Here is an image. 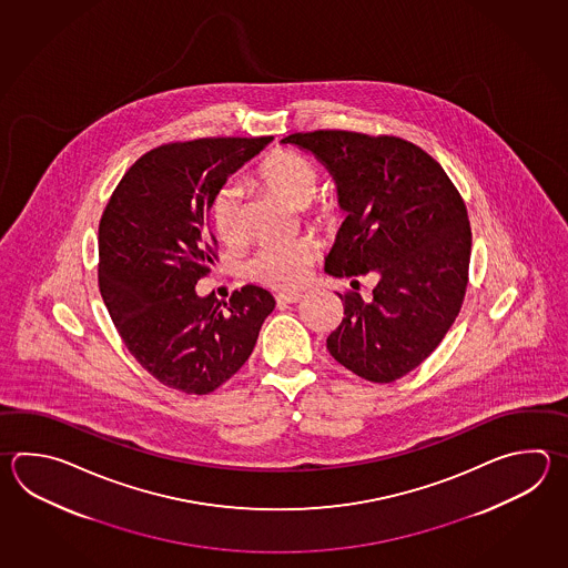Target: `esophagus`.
<instances>
[{
  "label": "esophagus",
  "instance_id": "34e87169",
  "mask_svg": "<svg viewBox=\"0 0 568 568\" xmlns=\"http://www.w3.org/2000/svg\"><path fill=\"white\" fill-rule=\"evenodd\" d=\"M302 297V293L297 291H285V293H277V303H300Z\"/></svg>",
  "mask_w": 568,
  "mask_h": 568
}]
</instances>
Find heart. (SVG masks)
<instances>
[{"label": "heart", "instance_id": "obj_1", "mask_svg": "<svg viewBox=\"0 0 568 568\" xmlns=\"http://www.w3.org/2000/svg\"><path fill=\"white\" fill-rule=\"evenodd\" d=\"M258 182L293 209H305L317 192V170L300 153L277 150L268 153L258 165ZM313 214L320 222L332 219V212L325 206H317ZM212 221L224 243L236 244L243 239V202L234 185H224L214 197ZM315 256L317 244L310 239L265 244L246 263V273L256 283L290 290L302 283Z\"/></svg>", "mask_w": 568, "mask_h": 568}]
</instances>
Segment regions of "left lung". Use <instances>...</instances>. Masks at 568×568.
<instances>
[{"instance_id": "1", "label": "left lung", "mask_w": 568, "mask_h": 568, "mask_svg": "<svg viewBox=\"0 0 568 568\" xmlns=\"http://www.w3.org/2000/svg\"><path fill=\"white\" fill-rule=\"evenodd\" d=\"M281 143L324 165L347 212L325 273L378 277L371 302L339 295L344 320L327 349L364 381L393 383L430 356L462 310L471 253L464 200L439 163L400 138L313 131Z\"/></svg>"}]
</instances>
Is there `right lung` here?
<instances>
[{
    "mask_svg": "<svg viewBox=\"0 0 568 568\" xmlns=\"http://www.w3.org/2000/svg\"><path fill=\"white\" fill-rule=\"evenodd\" d=\"M273 138L185 141L129 168L99 224V287L119 336L160 383L209 394L251 356L275 297L256 285L200 297L216 261L210 209Z\"/></svg>",
    "mask_w": 568,
    "mask_h": 568,
    "instance_id": "right-lung-1",
    "label": "right lung"
}]
</instances>
